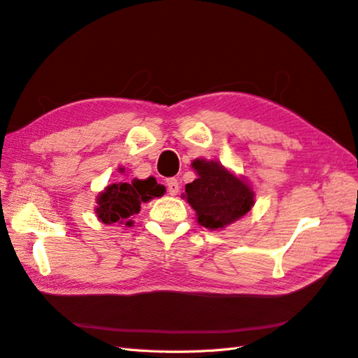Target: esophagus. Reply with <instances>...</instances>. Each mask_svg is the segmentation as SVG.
<instances>
[{
	"mask_svg": "<svg viewBox=\"0 0 358 358\" xmlns=\"http://www.w3.org/2000/svg\"><path fill=\"white\" fill-rule=\"evenodd\" d=\"M166 187H168L169 195H177L180 190V182L177 178H169L166 180Z\"/></svg>",
	"mask_w": 358,
	"mask_h": 358,
	"instance_id": "esophagus-1",
	"label": "esophagus"
}]
</instances>
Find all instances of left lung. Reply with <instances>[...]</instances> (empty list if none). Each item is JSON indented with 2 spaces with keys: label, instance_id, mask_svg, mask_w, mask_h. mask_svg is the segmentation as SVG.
I'll use <instances>...</instances> for the list:
<instances>
[{
  "label": "left lung",
  "instance_id": "1",
  "mask_svg": "<svg viewBox=\"0 0 358 358\" xmlns=\"http://www.w3.org/2000/svg\"><path fill=\"white\" fill-rule=\"evenodd\" d=\"M198 178L186 185V199L206 229H222L243 218L253 206V190L218 162L195 160Z\"/></svg>",
  "mask_w": 358,
  "mask_h": 358
}]
</instances>
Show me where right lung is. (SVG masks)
<instances>
[{
	"label": "right lung",
	"instance_id": "1",
	"mask_svg": "<svg viewBox=\"0 0 358 358\" xmlns=\"http://www.w3.org/2000/svg\"><path fill=\"white\" fill-rule=\"evenodd\" d=\"M164 190V186L157 185L152 177L146 180L136 178L132 182H114L97 196L96 213L105 224L124 222L131 226V220H127L140 212L141 203H146L154 196H162Z\"/></svg>",
	"mask_w": 358,
	"mask_h": 358
}]
</instances>
